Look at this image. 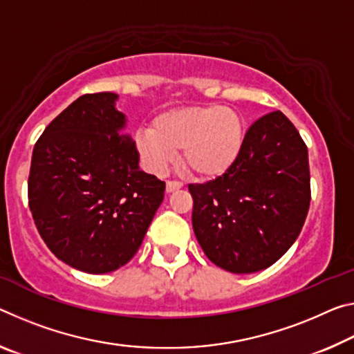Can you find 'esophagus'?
<instances>
[{
	"instance_id": "esophagus-1",
	"label": "esophagus",
	"mask_w": 354,
	"mask_h": 354,
	"mask_svg": "<svg viewBox=\"0 0 354 354\" xmlns=\"http://www.w3.org/2000/svg\"><path fill=\"white\" fill-rule=\"evenodd\" d=\"M183 183L181 181H168L167 183V192H175V190L181 189Z\"/></svg>"
}]
</instances>
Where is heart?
Here are the masks:
<instances>
[{
  "instance_id": "b5f03b06",
  "label": "heart",
  "mask_w": 354,
  "mask_h": 354,
  "mask_svg": "<svg viewBox=\"0 0 354 354\" xmlns=\"http://www.w3.org/2000/svg\"><path fill=\"white\" fill-rule=\"evenodd\" d=\"M244 121L238 111L222 105L181 106L157 115L149 127L136 132L133 143L148 170L164 171L183 149L189 175L216 179L232 170L243 153Z\"/></svg>"
}]
</instances>
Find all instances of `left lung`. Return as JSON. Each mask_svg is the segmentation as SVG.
Masks as SVG:
<instances>
[{"instance_id":"obj_1","label":"left lung","mask_w":354,"mask_h":354,"mask_svg":"<svg viewBox=\"0 0 354 354\" xmlns=\"http://www.w3.org/2000/svg\"><path fill=\"white\" fill-rule=\"evenodd\" d=\"M192 227L205 255L233 274L274 265L304 225L310 171L304 140L282 111L245 132L236 164L221 178L189 184Z\"/></svg>"}]
</instances>
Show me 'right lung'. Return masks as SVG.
<instances>
[{
	"instance_id": "right-lung-1",
	"label": "right lung",
	"mask_w": 354,
	"mask_h": 354,
	"mask_svg": "<svg viewBox=\"0 0 354 354\" xmlns=\"http://www.w3.org/2000/svg\"><path fill=\"white\" fill-rule=\"evenodd\" d=\"M118 94H85L55 118L35 145L28 201L37 232L66 265L89 274L137 254L165 183L138 167Z\"/></svg>"
}]
</instances>
